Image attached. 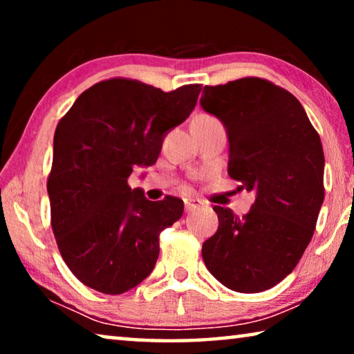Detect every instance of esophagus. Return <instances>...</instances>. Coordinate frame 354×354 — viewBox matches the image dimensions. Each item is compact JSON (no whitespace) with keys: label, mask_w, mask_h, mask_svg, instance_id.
Returning a JSON list of instances; mask_svg holds the SVG:
<instances>
[{"label":"esophagus","mask_w":354,"mask_h":354,"mask_svg":"<svg viewBox=\"0 0 354 354\" xmlns=\"http://www.w3.org/2000/svg\"><path fill=\"white\" fill-rule=\"evenodd\" d=\"M200 206H201V203L198 200H184V209L187 214L196 211Z\"/></svg>","instance_id":"obj_1"}]
</instances>
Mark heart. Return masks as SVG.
I'll return each mask as SVG.
<instances>
[{
  "mask_svg": "<svg viewBox=\"0 0 354 354\" xmlns=\"http://www.w3.org/2000/svg\"><path fill=\"white\" fill-rule=\"evenodd\" d=\"M195 120H214V118L209 117V115H200V117H196Z\"/></svg>",
  "mask_w": 354,
  "mask_h": 354,
  "instance_id": "1",
  "label": "heart"
}]
</instances>
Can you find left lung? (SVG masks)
Instances as JSON below:
<instances>
[{
	"label": "left lung",
	"mask_w": 354,
	"mask_h": 354,
	"mask_svg": "<svg viewBox=\"0 0 354 354\" xmlns=\"http://www.w3.org/2000/svg\"><path fill=\"white\" fill-rule=\"evenodd\" d=\"M200 104L226 129L230 176L256 196L242 217L214 207L218 230L203 243V261L227 289L267 290L295 268L313 239L325 198L320 137L301 103L261 77L206 86Z\"/></svg>",
	"instance_id": "obj_1"
}]
</instances>
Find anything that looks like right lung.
Wrapping results in <instances>:
<instances>
[{"label": "right lung", "mask_w": 354, "mask_h": 354, "mask_svg": "<svg viewBox=\"0 0 354 354\" xmlns=\"http://www.w3.org/2000/svg\"><path fill=\"white\" fill-rule=\"evenodd\" d=\"M200 84L173 92L133 80L95 84L59 122L48 178L51 226L71 273L118 295L140 284L159 256V234L183 200L149 201L131 189L134 167H151L164 137L195 109Z\"/></svg>", "instance_id": "right-lung-1"}]
</instances>
